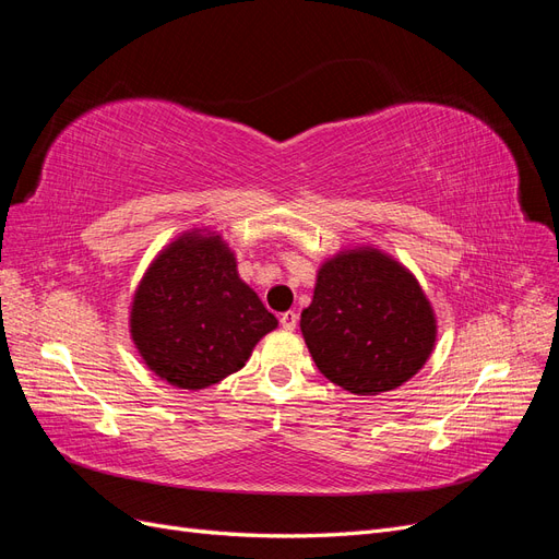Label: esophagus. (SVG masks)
Listing matches in <instances>:
<instances>
[{"instance_id":"esophagus-1","label":"esophagus","mask_w":559,"mask_h":559,"mask_svg":"<svg viewBox=\"0 0 559 559\" xmlns=\"http://www.w3.org/2000/svg\"><path fill=\"white\" fill-rule=\"evenodd\" d=\"M280 324H282V329H284V331H294V329L298 326V314H296L294 310L284 312V314L280 317Z\"/></svg>"}]
</instances>
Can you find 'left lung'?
Listing matches in <instances>:
<instances>
[{"instance_id":"8db88e82","label":"left lung","mask_w":559,"mask_h":559,"mask_svg":"<svg viewBox=\"0 0 559 559\" xmlns=\"http://www.w3.org/2000/svg\"><path fill=\"white\" fill-rule=\"evenodd\" d=\"M300 331L321 376L376 396L408 382L436 343V317L419 282L386 253L361 247L319 267Z\"/></svg>"}]
</instances>
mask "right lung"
Wrapping results in <instances>:
<instances>
[{"label": "right lung", "instance_id": "add662e5", "mask_svg": "<svg viewBox=\"0 0 559 559\" xmlns=\"http://www.w3.org/2000/svg\"><path fill=\"white\" fill-rule=\"evenodd\" d=\"M277 326L238 275L214 233H183L148 265L130 310V335L144 364L179 389H205L235 373Z\"/></svg>", "mask_w": 559, "mask_h": 559}]
</instances>
